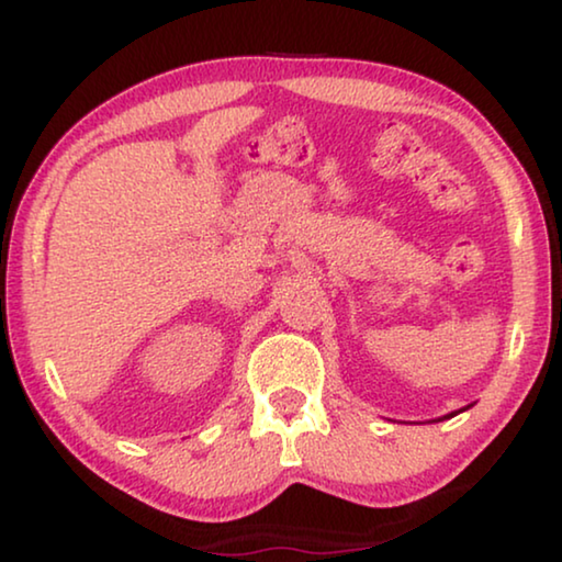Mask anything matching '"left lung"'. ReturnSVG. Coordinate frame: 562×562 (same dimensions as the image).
I'll list each match as a JSON object with an SVG mask.
<instances>
[{"label":"left lung","instance_id":"1","mask_svg":"<svg viewBox=\"0 0 562 562\" xmlns=\"http://www.w3.org/2000/svg\"><path fill=\"white\" fill-rule=\"evenodd\" d=\"M467 408H471V405H467ZM467 408H461V411H467ZM461 411H453V413H449V416H443V418H453V416H457V413H461ZM443 418H438V420H443Z\"/></svg>","mask_w":562,"mask_h":562}]
</instances>
